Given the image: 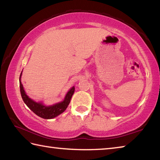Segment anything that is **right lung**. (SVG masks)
<instances>
[{"mask_svg": "<svg viewBox=\"0 0 160 160\" xmlns=\"http://www.w3.org/2000/svg\"><path fill=\"white\" fill-rule=\"evenodd\" d=\"M22 72L20 76V88L22 98L24 102L33 112L35 114L39 116V117L45 119H51L56 117L61 113H63L67 109L68 106L70 104V99L72 94L75 92V87H72L70 90L68 92L64 100L61 102L56 103L55 104L51 105V106H46L42 102H37L32 100L31 98L27 95L25 90H24L23 85L21 82Z\"/></svg>", "mask_w": 160, "mask_h": 160, "instance_id": "add662e5", "label": "right lung"}]
</instances>
